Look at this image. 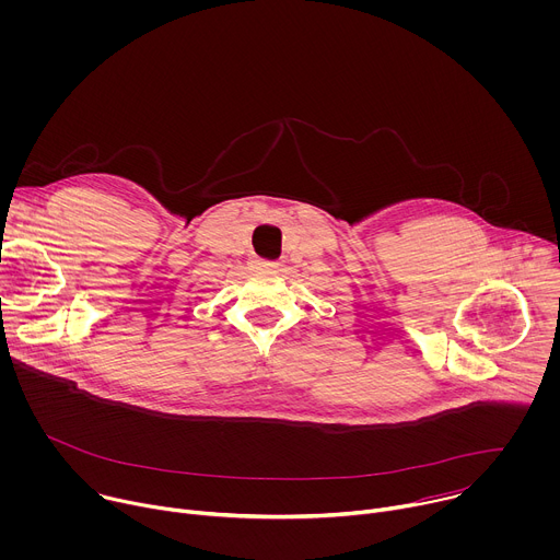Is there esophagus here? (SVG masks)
Segmentation results:
<instances>
[{
  "mask_svg": "<svg viewBox=\"0 0 560 560\" xmlns=\"http://www.w3.org/2000/svg\"><path fill=\"white\" fill-rule=\"evenodd\" d=\"M259 270H277L281 264L279 261H268V259H259L257 264H255Z\"/></svg>",
  "mask_w": 560,
  "mask_h": 560,
  "instance_id": "1",
  "label": "esophagus"
}]
</instances>
